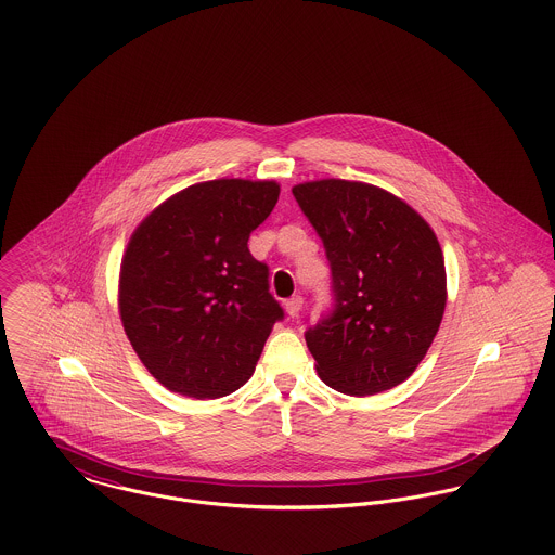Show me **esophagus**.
Returning a JSON list of instances; mask_svg holds the SVG:
<instances>
[{"label": "esophagus", "instance_id": "1", "mask_svg": "<svg viewBox=\"0 0 555 555\" xmlns=\"http://www.w3.org/2000/svg\"><path fill=\"white\" fill-rule=\"evenodd\" d=\"M284 308H286V314H288V317H297V314L301 312V308H304V297H299V295L291 297V299L284 304Z\"/></svg>", "mask_w": 555, "mask_h": 555}]
</instances>
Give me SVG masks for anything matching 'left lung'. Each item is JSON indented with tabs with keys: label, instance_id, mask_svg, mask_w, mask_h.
I'll use <instances>...</instances> for the list:
<instances>
[{
	"label": "left lung",
	"instance_id": "1",
	"mask_svg": "<svg viewBox=\"0 0 555 555\" xmlns=\"http://www.w3.org/2000/svg\"><path fill=\"white\" fill-rule=\"evenodd\" d=\"M331 264L333 308L308 326L318 376L346 396L403 383L427 354L447 306V271L429 224L361 181L293 188Z\"/></svg>",
	"mask_w": 555,
	"mask_h": 555
}]
</instances>
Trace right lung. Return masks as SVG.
I'll list each match as a JSON object with an SVG mask.
<instances>
[{
	"mask_svg": "<svg viewBox=\"0 0 555 555\" xmlns=\"http://www.w3.org/2000/svg\"><path fill=\"white\" fill-rule=\"evenodd\" d=\"M278 196L275 181L196 183L162 203L130 238L119 314L134 352L168 391L216 399L254 374L284 310L247 238Z\"/></svg>",
	"mask_w": 555,
	"mask_h": 555,
	"instance_id": "add662e5",
	"label": "right lung"
}]
</instances>
